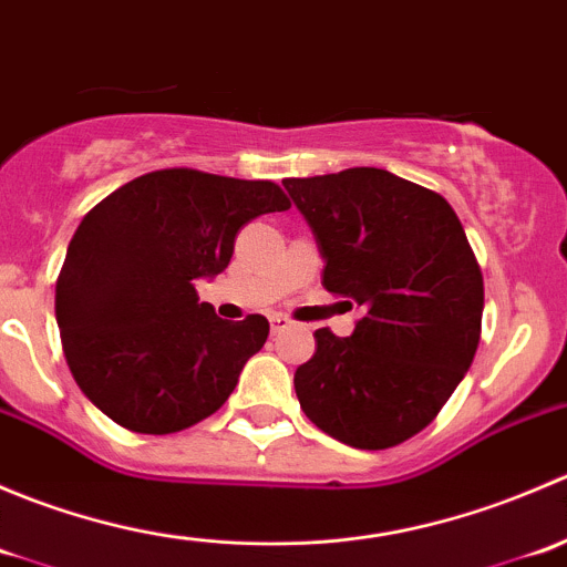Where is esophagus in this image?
Returning a JSON list of instances; mask_svg holds the SVG:
<instances>
[{"label": "esophagus", "mask_w": 567, "mask_h": 567, "mask_svg": "<svg viewBox=\"0 0 567 567\" xmlns=\"http://www.w3.org/2000/svg\"><path fill=\"white\" fill-rule=\"evenodd\" d=\"M268 320H271L274 334H279V331H285V329H290V326H293V320H290L288 316H282V312H274V316Z\"/></svg>", "instance_id": "obj_1"}]
</instances>
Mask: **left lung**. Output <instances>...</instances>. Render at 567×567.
Returning <instances> with one entry per match:
<instances>
[{
  "mask_svg": "<svg viewBox=\"0 0 567 567\" xmlns=\"http://www.w3.org/2000/svg\"><path fill=\"white\" fill-rule=\"evenodd\" d=\"M282 183L318 238L323 288L362 310L351 337L316 331V357L293 379L301 409L348 447H394L436 420L472 368L477 257L442 194L386 169Z\"/></svg>",
  "mask_w": 567,
  "mask_h": 567,
  "instance_id": "obj_1",
  "label": "left lung"
}]
</instances>
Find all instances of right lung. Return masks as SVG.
Listing matches in <instances>:
<instances>
[{"label": "right lung", "instance_id": "right-lung-1", "mask_svg": "<svg viewBox=\"0 0 567 567\" xmlns=\"http://www.w3.org/2000/svg\"><path fill=\"white\" fill-rule=\"evenodd\" d=\"M288 208L271 181L173 167L87 210L56 277L54 312L79 390L109 420L167 436L225 405L268 320H221L194 279L225 271L249 219Z\"/></svg>", "mask_w": 567, "mask_h": 567}]
</instances>
